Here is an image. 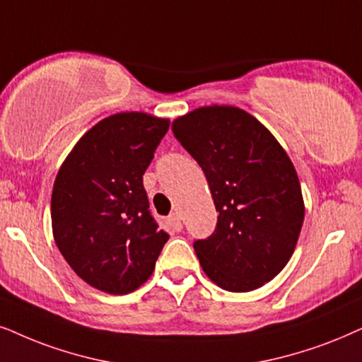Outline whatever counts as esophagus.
Returning a JSON list of instances; mask_svg holds the SVG:
<instances>
[{
    "label": "esophagus",
    "instance_id": "obj_1",
    "mask_svg": "<svg viewBox=\"0 0 362 362\" xmlns=\"http://www.w3.org/2000/svg\"><path fill=\"white\" fill-rule=\"evenodd\" d=\"M168 223H170L173 230H182V228H184V223H182V217H180V214H178V212L172 214L170 217H168Z\"/></svg>",
    "mask_w": 362,
    "mask_h": 362
}]
</instances>
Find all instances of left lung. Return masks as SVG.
I'll return each instance as SVG.
<instances>
[{
    "label": "left lung",
    "mask_w": 362,
    "mask_h": 362,
    "mask_svg": "<svg viewBox=\"0 0 362 362\" xmlns=\"http://www.w3.org/2000/svg\"><path fill=\"white\" fill-rule=\"evenodd\" d=\"M173 135L207 177L217 227L194 249L204 272L230 292L272 281L289 262L304 222L294 163L245 110L200 107L172 122Z\"/></svg>",
    "instance_id": "obj_1"
}]
</instances>
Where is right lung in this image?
Segmentation results:
<instances>
[{"instance_id": "1", "label": "right lung", "mask_w": 362, "mask_h": 362, "mask_svg": "<svg viewBox=\"0 0 362 362\" xmlns=\"http://www.w3.org/2000/svg\"><path fill=\"white\" fill-rule=\"evenodd\" d=\"M170 120L120 112L95 123L63 160L52 192L53 239L97 291L130 294L152 276L168 235L148 212L144 173Z\"/></svg>"}]
</instances>
